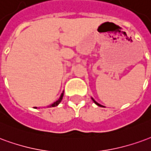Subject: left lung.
<instances>
[{"mask_svg": "<svg viewBox=\"0 0 151 151\" xmlns=\"http://www.w3.org/2000/svg\"><path fill=\"white\" fill-rule=\"evenodd\" d=\"M92 100H93V99H92ZM93 101H94V103H95L96 104H97L98 106H101V107H102V105H101V104H98V103H97L96 101H94V100H93Z\"/></svg>", "mask_w": 151, "mask_h": 151, "instance_id": "8db88e82", "label": "left lung"}]
</instances>
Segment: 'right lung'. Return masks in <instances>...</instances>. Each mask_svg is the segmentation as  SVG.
Returning <instances> with one entry per match:
<instances>
[{
  "mask_svg": "<svg viewBox=\"0 0 151 151\" xmlns=\"http://www.w3.org/2000/svg\"><path fill=\"white\" fill-rule=\"evenodd\" d=\"M63 93H62L61 94V96H60V97H59V99L58 100V101H56L55 102H54L52 104H50V107H55V106H57L58 104L61 102V101H62V99H63Z\"/></svg>",
  "mask_w": 151,
  "mask_h": 151,
  "instance_id": "obj_1",
  "label": "right lung"
}]
</instances>
